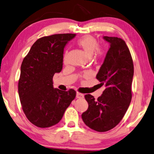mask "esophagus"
<instances>
[{
    "label": "esophagus",
    "instance_id": "1",
    "mask_svg": "<svg viewBox=\"0 0 154 154\" xmlns=\"http://www.w3.org/2000/svg\"><path fill=\"white\" fill-rule=\"evenodd\" d=\"M76 97L81 99V98L84 97V95L82 94H80V93H79V92H77L76 93Z\"/></svg>",
    "mask_w": 154,
    "mask_h": 154
}]
</instances>
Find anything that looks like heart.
I'll use <instances>...</instances> for the list:
<instances>
[{
    "label": "heart",
    "mask_w": 154,
    "mask_h": 154,
    "mask_svg": "<svg viewBox=\"0 0 154 154\" xmlns=\"http://www.w3.org/2000/svg\"><path fill=\"white\" fill-rule=\"evenodd\" d=\"M77 46L81 48L88 57H91L94 54L95 59H102L106 56V51L102 48H99V42L96 38L91 35H85L77 40ZM64 63L67 61V54L65 52L63 58Z\"/></svg>",
    "instance_id": "b5f03b06"
}]
</instances>
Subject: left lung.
<instances>
[{"label":"left lung","instance_id":"obj_1","mask_svg":"<svg viewBox=\"0 0 154 154\" xmlns=\"http://www.w3.org/2000/svg\"><path fill=\"white\" fill-rule=\"evenodd\" d=\"M104 39L110 43V48L96 79L106 89L97 100L85 95L89 108L82 114L85 124L100 132L114 128L124 117L132 100L134 75L133 60L124 40L107 36Z\"/></svg>","mask_w":154,"mask_h":154}]
</instances>
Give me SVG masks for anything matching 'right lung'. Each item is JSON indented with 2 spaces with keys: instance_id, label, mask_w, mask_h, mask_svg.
I'll use <instances>...</instances> for the list:
<instances>
[{
  "instance_id": "add662e5",
  "label": "right lung",
  "mask_w": 154,
  "mask_h": 154,
  "mask_svg": "<svg viewBox=\"0 0 154 154\" xmlns=\"http://www.w3.org/2000/svg\"><path fill=\"white\" fill-rule=\"evenodd\" d=\"M75 34H55L41 37L31 46L21 65L18 94L29 121L39 128L59 123L74 100L75 91L53 88V75L63 68V50Z\"/></svg>"
}]
</instances>
